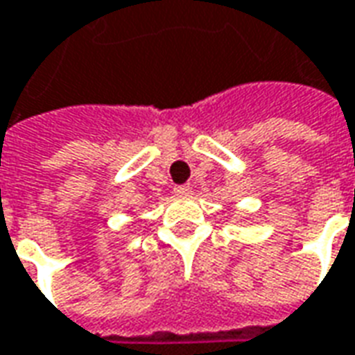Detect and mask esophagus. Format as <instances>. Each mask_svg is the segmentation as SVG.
I'll return each instance as SVG.
<instances>
[{
	"label": "esophagus",
	"mask_w": 355,
	"mask_h": 355,
	"mask_svg": "<svg viewBox=\"0 0 355 355\" xmlns=\"http://www.w3.org/2000/svg\"><path fill=\"white\" fill-rule=\"evenodd\" d=\"M173 192H175V196H188V193L192 192V188H190V186H186V184L175 186V190H173Z\"/></svg>",
	"instance_id": "34e87169"
}]
</instances>
